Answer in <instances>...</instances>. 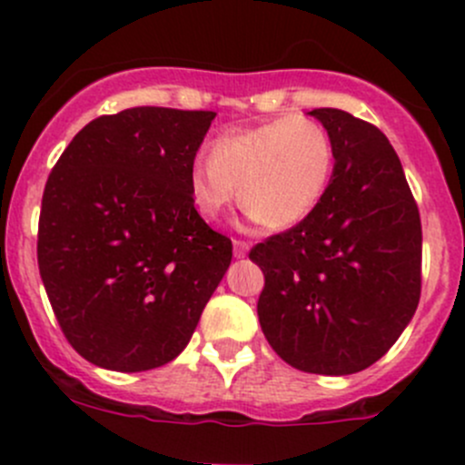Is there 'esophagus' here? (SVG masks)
<instances>
[{"label": "esophagus", "instance_id": "1", "mask_svg": "<svg viewBox=\"0 0 465 465\" xmlns=\"http://www.w3.org/2000/svg\"><path fill=\"white\" fill-rule=\"evenodd\" d=\"M249 245L245 241H233V258H245Z\"/></svg>", "mask_w": 465, "mask_h": 465}]
</instances>
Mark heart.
<instances>
[{"mask_svg":"<svg viewBox=\"0 0 465 465\" xmlns=\"http://www.w3.org/2000/svg\"><path fill=\"white\" fill-rule=\"evenodd\" d=\"M334 171V144L321 122L282 115L212 143L209 160L189 169V195L207 220L223 218L236 200L247 216L282 232L310 216Z\"/></svg>","mask_w":465,"mask_h":465,"instance_id":"obj_1","label":"heart"}]
</instances>
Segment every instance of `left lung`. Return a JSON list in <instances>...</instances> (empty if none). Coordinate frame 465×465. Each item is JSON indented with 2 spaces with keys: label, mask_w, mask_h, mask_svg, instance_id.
Wrapping results in <instances>:
<instances>
[{
  "label": "left lung",
  "mask_w": 465,
  "mask_h": 465,
  "mask_svg": "<svg viewBox=\"0 0 465 465\" xmlns=\"http://www.w3.org/2000/svg\"><path fill=\"white\" fill-rule=\"evenodd\" d=\"M334 144L314 212L258 242V319L292 368L343 376L370 368L408 327L421 296V218L390 140L341 109L310 111Z\"/></svg>",
  "instance_id": "left-lung-1"
}]
</instances>
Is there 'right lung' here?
<instances>
[{
	"instance_id": "add662e5",
	"label": "right lung",
	"mask_w": 465,
	"mask_h": 465,
	"mask_svg": "<svg viewBox=\"0 0 465 465\" xmlns=\"http://www.w3.org/2000/svg\"><path fill=\"white\" fill-rule=\"evenodd\" d=\"M213 111L135 106L89 122L46 180L37 265L80 356L144 372L187 348L232 262L195 212L189 169Z\"/></svg>"
}]
</instances>
